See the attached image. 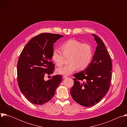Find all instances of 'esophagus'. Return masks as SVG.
I'll return each mask as SVG.
<instances>
[{
  "label": "esophagus",
  "instance_id": "obj_1",
  "mask_svg": "<svg viewBox=\"0 0 127 127\" xmlns=\"http://www.w3.org/2000/svg\"><path fill=\"white\" fill-rule=\"evenodd\" d=\"M63 78H64V79H65V78H67V77H68V76H67V75H64V76H63Z\"/></svg>",
  "mask_w": 127,
  "mask_h": 127
}]
</instances>
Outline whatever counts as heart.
I'll return each mask as SVG.
<instances>
[{
  "mask_svg": "<svg viewBox=\"0 0 127 127\" xmlns=\"http://www.w3.org/2000/svg\"><path fill=\"white\" fill-rule=\"evenodd\" d=\"M62 53L58 49L53 51L52 59L58 66H62L65 63V58H68V65L57 70L58 74L69 75L76 71L86 69L91 63L93 57V50L88 43H82L78 40L70 39L60 46Z\"/></svg>",
  "mask_w": 127,
  "mask_h": 127,
  "instance_id": "heart-1",
  "label": "heart"
}]
</instances>
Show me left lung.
<instances>
[{
  "label": "left lung",
  "mask_w": 127,
  "mask_h": 127,
  "mask_svg": "<svg viewBox=\"0 0 127 127\" xmlns=\"http://www.w3.org/2000/svg\"><path fill=\"white\" fill-rule=\"evenodd\" d=\"M97 44L92 61L84 71L75 74L70 90L73 99L79 104L92 106L101 100L109 90L112 64L109 53L101 39L92 34Z\"/></svg>",
  "instance_id": "left-lung-1"
}]
</instances>
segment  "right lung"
Wrapping results in <instances>:
<instances>
[{
    "label": "right lung",
    "mask_w": 127,
    "mask_h": 127,
    "mask_svg": "<svg viewBox=\"0 0 127 127\" xmlns=\"http://www.w3.org/2000/svg\"><path fill=\"white\" fill-rule=\"evenodd\" d=\"M63 36L42 33L32 38L20 54L17 65L18 85L22 93L31 103L42 105L50 101L62 81L57 75L45 81L44 76L53 73L52 62L54 43Z\"/></svg>",
    "instance_id": "obj_1"
}]
</instances>
